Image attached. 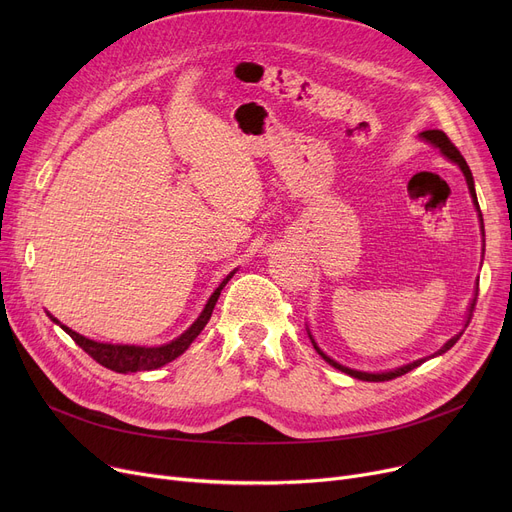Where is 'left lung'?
I'll return each instance as SVG.
<instances>
[{
    "label": "left lung",
    "instance_id": "1",
    "mask_svg": "<svg viewBox=\"0 0 512 512\" xmlns=\"http://www.w3.org/2000/svg\"><path fill=\"white\" fill-rule=\"evenodd\" d=\"M421 137H423L425 141L432 143V145L440 147V151H442L448 159H452L454 164H459V168L463 170V174H465V178H467V186H469V193H471V197H473V203H475V207L479 209L477 195H475V186H473L471 170H469V166H467L465 157L461 155V151L456 149V147H454V143L446 137V132H442V130H425V132H421ZM479 220H481V211H479ZM481 230H483V220H481ZM475 301H477V294H475V299H473V303H471L469 317H467V324H465V326H469V319H471L473 309H475ZM463 332H465V330H463ZM463 332H461V334H456L454 338H450V340L440 348V351H438L436 355H442V353H446V351H448V348H452V346L456 344V340H459V338L463 336ZM311 342H313V338H311ZM313 346H315V351H317L321 357H324L332 367H336V369H340V371H344V373H348V375H353V378L363 380V382H388V380H394V378H398V375H405V373H409L411 369L419 367V365L425 361V359H419V361H413V363H409V365H402V367H398V369H394V371H386V373H365V371H355V369H348V367H344V365L336 363L334 359H330V357H326L324 353H321L315 342H313ZM436 355H434V357H436Z\"/></svg>",
    "mask_w": 512,
    "mask_h": 512
}]
</instances>
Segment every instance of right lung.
Instances as JSON below:
<instances>
[{"label": "right lung", "instance_id": "right-lung-1", "mask_svg": "<svg viewBox=\"0 0 512 512\" xmlns=\"http://www.w3.org/2000/svg\"><path fill=\"white\" fill-rule=\"evenodd\" d=\"M234 274V272H232ZM226 276V280L215 288V292L211 294V299L207 301L203 313L197 317L195 324L188 328L182 336H178L176 340H172L170 344H164V346H153V348H147V346H128V344H103V342H95V340H89L85 336H80L76 332H72L70 328L62 326V330L80 346L83 351L93 357L99 365L112 369V371H118V373H134V371H151V369H157L161 365H166L170 361H174L176 357H180L188 346H191V342L201 334V330L205 328V324L209 321L211 313H213V307L215 303H218L220 299V292L222 288L228 284V280L232 278ZM56 324H60L58 319H53Z\"/></svg>", "mask_w": 512, "mask_h": 512}]
</instances>
